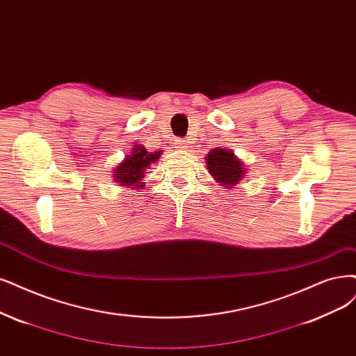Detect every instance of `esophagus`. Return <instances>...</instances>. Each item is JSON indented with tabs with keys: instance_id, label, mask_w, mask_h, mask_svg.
Masks as SVG:
<instances>
[{
	"instance_id": "obj_1",
	"label": "esophagus",
	"mask_w": 356,
	"mask_h": 356,
	"mask_svg": "<svg viewBox=\"0 0 356 356\" xmlns=\"http://www.w3.org/2000/svg\"><path fill=\"white\" fill-rule=\"evenodd\" d=\"M188 140H185V139H180L179 142H177V148H180V149H188L189 147H188Z\"/></svg>"
}]
</instances>
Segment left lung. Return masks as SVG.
Here are the masks:
<instances>
[{
    "mask_svg": "<svg viewBox=\"0 0 356 356\" xmlns=\"http://www.w3.org/2000/svg\"><path fill=\"white\" fill-rule=\"evenodd\" d=\"M207 168L220 186L230 188L239 185L246 176V168L242 160L233 151L226 148H214L205 155Z\"/></svg>",
    "mask_w": 356,
    "mask_h": 356,
    "instance_id": "1",
    "label": "left lung"
}]
</instances>
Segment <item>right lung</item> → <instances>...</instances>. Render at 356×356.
<instances>
[{
  "instance_id": "obj_1",
  "label": "right lung",
  "mask_w": 356,
  "mask_h": 356,
  "mask_svg": "<svg viewBox=\"0 0 356 356\" xmlns=\"http://www.w3.org/2000/svg\"><path fill=\"white\" fill-rule=\"evenodd\" d=\"M160 156L161 151L148 152L143 145H134L131 152L114 167L113 181L122 188L142 189L145 186V181H142L145 175L152 164L160 160Z\"/></svg>"
}]
</instances>
